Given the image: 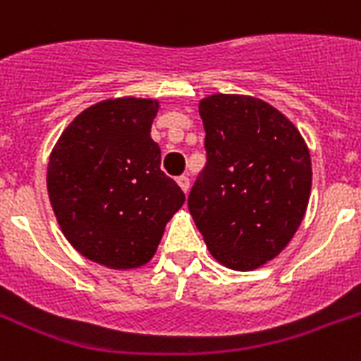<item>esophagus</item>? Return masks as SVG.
<instances>
[{
    "instance_id": "34e87169",
    "label": "esophagus",
    "mask_w": 361,
    "mask_h": 361,
    "mask_svg": "<svg viewBox=\"0 0 361 361\" xmlns=\"http://www.w3.org/2000/svg\"><path fill=\"white\" fill-rule=\"evenodd\" d=\"M178 185H180L181 191L187 195V192H189V187H191V181H189L187 176H180V178H178Z\"/></svg>"
}]
</instances>
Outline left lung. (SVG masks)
I'll return each mask as SVG.
<instances>
[{"label":"left lung","mask_w":361,"mask_h":361,"mask_svg":"<svg viewBox=\"0 0 361 361\" xmlns=\"http://www.w3.org/2000/svg\"><path fill=\"white\" fill-rule=\"evenodd\" d=\"M208 163L189 212L212 257L251 271L279 255L311 197L309 147L285 114L262 99L215 93L198 103Z\"/></svg>","instance_id":"8db88e82"}]
</instances>
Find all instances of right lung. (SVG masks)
<instances>
[{"instance_id":"obj_1","label":"right lung","mask_w":361,"mask_h":361,"mask_svg":"<svg viewBox=\"0 0 361 361\" xmlns=\"http://www.w3.org/2000/svg\"><path fill=\"white\" fill-rule=\"evenodd\" d=\"M157 99H106L76 116L48 159L47 187L63 236L92 262L140 268L185 195L152 140Z\"/></svg>"}]
</instances>
